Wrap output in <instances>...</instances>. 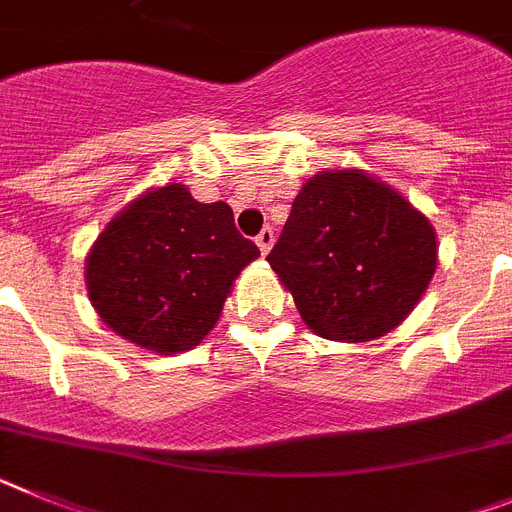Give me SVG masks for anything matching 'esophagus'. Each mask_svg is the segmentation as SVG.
<instances>
[{"instance_id": "esophagus-1", "label": "esophagus", "mask_w": 512, "mask_h": 512, "mask_svg": "<svg viewBox=\"0 0 512 512\" xmlns=\"http://www.w3.org/2000/svg\"><path fill=\"white\" fill-rule=\"evenodd\" d=\"M256 246H259V251L264 253V256L272 251V246H274V230H272V227H264V230H261L259 238H256Z\"/></svg>"}]
</instances>
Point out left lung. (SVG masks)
Listing matches in <instances>:
<instances>
[{
    "instance_id": "8db88e82",
    "label": "left lung",
    "mask_w": 512,
    "mask_h": 512,
    "mask_svg": "<svg viewBox=\"0 0 512 512\" xmlns=\"http://www.w3.org/2000/svg\"><path fill=\"white\" fill-rule=\"evenodd\" d=\"M308 329L331 342H370L425 295L438 238L425 214L362 170H321L303 183L266 256Z\"/></svg>"
}]
</instances>
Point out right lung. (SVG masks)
Instances as JSON below:
<instances>
[{"instance_id": "right-lung-1", "label": "right lung", "mask_w": 512, "mask_h": 512, "mask_svg": "<svg viewBox=\"0 0 512 512\" xmlns=\"http://www.w3.org/2000/svg\"><path fill=\"white\" fill-rule=\"evenodd\" d=\"M259 259L225 202L202 204L181 183L144 191L98 235L85 261L90 303L108 329L178 355L214 329L243 266Z\"/></svg>"}]
</instances>
